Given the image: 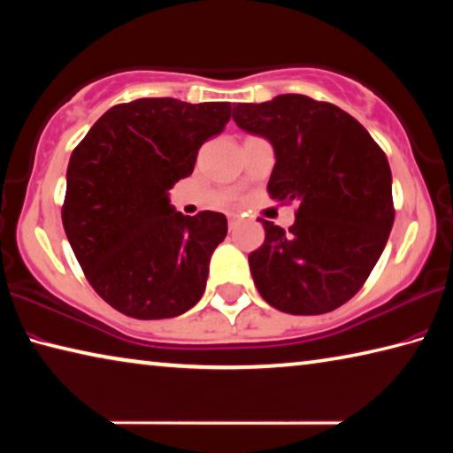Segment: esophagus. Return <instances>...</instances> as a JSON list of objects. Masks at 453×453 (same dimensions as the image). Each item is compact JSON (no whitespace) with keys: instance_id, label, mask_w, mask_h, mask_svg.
Instances as JSON below:
<instances>
[{"instance_id":"34e87169","label":"esophagus","mask_w":453,"mask_h":453,"mask_svg":"<svg viewBox=\"0 0 453 453\" xmlns=\"http://www.w3.org/2000/svg\"><path fill=\"white\" fill-rule=\"evenodd\" d=\"M227 224H229V229H234L237 224H240V216H237V213H229Z\"/></svg>"}]
</instances>
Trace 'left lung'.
Returning <instances> with one entry per match:
<instances>
[{
    "instance_id": "left-lung-1",
    "label": "left lung",
    "mask_w": 453,
    "mask_h": 453,
    "mask_svg": "<svg viewBox=\"0 0 453 453\" xmlns=\"http://www.w3.org/2000/svg\"><path fill=\"white\" fill-rule=\"evenodd\" d=\"M234 121L273 145L270 197L300 203L289 232L262 219L264 245L248 257L257 291L294 316L340 308L364 286L392 232L386 153L349 113L300 94L237 104Z\"/></svg>"
}]
</instances>
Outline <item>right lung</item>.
I'll return each instance as SVG.
<instances>
[{"label":"right lung","instance_id":"obj_1","mask_svg":"<svg viewBox=\"0 0 453 453\" xmlns=\"http://www.w3.org/2000/svg\"><path fill=\"white\" fill-rule=\"evenodd\" d=\"M227 102L143 97L113 105L73 150L61 221L91 288L135 319L188 311L203 296L227 219L183 216L170 189L194 172L197 151L224 132Z\"/></svg>","mask_w":453,"mask_h":453}]
</instances>
